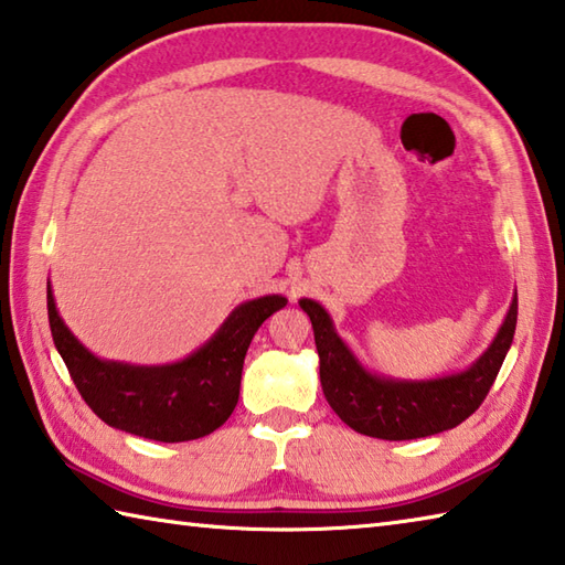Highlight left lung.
<instances>
[{
  "mask_svg": "<svg viewBox=\"0 0 565 565\" xmlns=\"http://www.w3.org/2000/svg\"><path fill=\"white\" fill-rule=\"evenodd\" d=\"M298 306L311 318L320 358V386L350 428L382 440H412L456 428L478 412L514 340L516 294L500 330L468 370L436 380H394L370 372L335 333L333 318L313 298Z\"/></svg>",
  "mask_w": 565,
  "mask_h": 565,
  "instance_id": "left-lung-1",
  "label": "left lung"
}]
</instances>
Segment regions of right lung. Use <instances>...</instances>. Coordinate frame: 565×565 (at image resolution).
I'll use <instances>...</instances> for the list:
<instances>
[{
  "label": "right lung",
  "mask_w": 565,
  "mask_h": 565,
  "mask_svg": "<svg viewBox=\"0 0 565 565\" xmlns=\"http://www.w3.org/2000/svg\"><path fill=\"white\" fill-rule=\"evenodd\" d=\"M284 306L286 298L279 294L252 298L188 358L171 364H129L93 355L71 333L49 281L51 335L85 404L107 426L161 444L203 438L227 422L239 399L249 342Z\"/></svg>",
  "instance_id": "obj_1"
}]
</instances>
